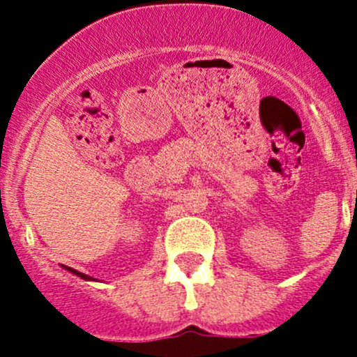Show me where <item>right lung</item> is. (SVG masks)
I'll list each match as a JSON object with an SVG mask.
<instances>
[{
    "mask_svg": "<svg viewBox=\"0 0 357 357\" xmlns=\"http://www.w3.org/2000/svg\"><path fill=\"white\" fill-rule=\"evenodd\" d=\"M63 268H66V269H67V271H70V273H72V275L79 276V278H82V280H88V282H96V280H95V278H91V276L84 275V273H79V271H75V269L68 268V266H63Z\"/></svg>",
    "mask_w": 357,
    "mask_h": 357,
    "instance_id": "add662e5",
    "label": "right lung"
}]
</instances>
